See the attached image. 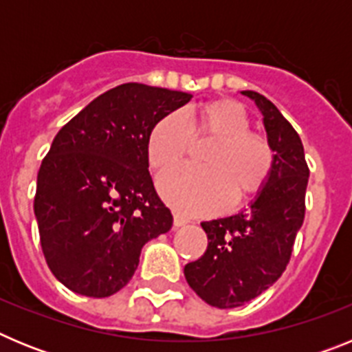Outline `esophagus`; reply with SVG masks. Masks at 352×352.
Returning a JSON list of instances; mask_svg holds the SVG:
<instances>
[{
    "mask_svg": "<svg viewBox=\"0 0 352 352\" xmlns=\"http://www.w3.org/2000/svg\"><path fill=\"white\" fill-rule=\"evenodd\" d=\"M186 223V220L183 219L182 214L174 213V227H183Z\"/></svg>",
    "mask_w": 352,
    "mask_h": 352,
    "instance_id": "1",
    "label": "esophagus"
}]
</instances>
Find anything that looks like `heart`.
Returning <instances> with one entry per match:
<instances>
[{
  "label": "heart",
  "instance_id": "b5f03b06",
  "mask_svg": "<svg viewBox=\"0 0 352 352\" xmlns=\"http://www.w3.org/2000/svg\"><path fill=\"white\" fill-rule=\"evenodd\" d=\"M213 139L201 153L204 167H182L158 182L162 195L186 214L208 213L229 201L243 203L268 182L273 151L268 141L250 132L243 105L234 100L206 102L183 120L170 113L158 120L146 141L149 166L157 173L178 166L190 141Z\"/></svg>",
  "mask_w": 352,
  "mask_h": 352
}]
</instances>
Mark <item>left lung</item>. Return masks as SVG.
Here are the masks:
<instances>
[{"label":"left lung","mask_w":352,"mask_h":352,"mask_svg":"<svg viewBox=\"0 0 352 352\" xmlns=\"http://www.w3.org/2000/svg\"><path fill=\"white\" fill-rule=\"evenodd\" d=\"M241 95L263 114L273 167L248 208L201 223L208 248L183 272L195 294L217 309L241 307L280 278L305 219L309 167L300 135L266 96Z\"/></svg>","instance_id":"8db88e82"}]
</instances>
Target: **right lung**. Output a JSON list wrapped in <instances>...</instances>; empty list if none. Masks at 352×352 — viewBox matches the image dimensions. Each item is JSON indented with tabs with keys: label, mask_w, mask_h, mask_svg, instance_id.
<instances>
[{
	"label": "right lung",
	"mask_w": 352,
	"mask_h": 352,
	"mask_svg": "<svg viewBox=\"0 0 352 352\" xmlns=\"http://www.w3.org/2000/svg\"><path fill=\"white\" fill-rule=\"evenodd\" d=\"M190 93L126 82L96 96L56 133L36 178L35 217L52 275L107 298L125 287L173 214L155 192L146 141Z\"/></svg>",
	"instance_id": "1"
}]
</instances>
